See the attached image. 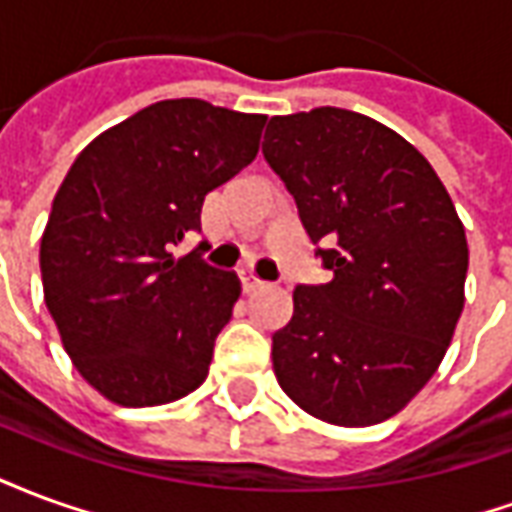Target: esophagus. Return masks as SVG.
Wrapping results in <instances>:
<instances>
[{
  "label": "esophagus",
  "mask_w": 512,
  "mask_h": 512,
  "mask_svg": "<svg viewBox=\"0 0 512 512\" xmlns=\"http://www.w3.org/2000/svg\"><path fill=\"white\" fill-rule=\"evenodd\" d=\"M241 285H244V293H255V290L266 288V282L257 279L255 274H249V271H241Z\"/></svg>",
  "instance_id": "esophagus-1"
}]
</instances>
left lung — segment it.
Wrapping results in <instances>:
<instances>
[{
  "instance_id": "left-lung-1",
  "label": "left lung",
  "mask_w": 512,
  "mask_h": 512,
  "mask_svg": "<svg viewBox=\"0 0 512 512\" xmlns=\"http://www.w3.org/2000/svg\"><path fill=\"white\" fill-rule=\"evenodd\" d=\"M263 156L332 271L293 290V318L271 337L279 386L323 422L378 425L450 348L469 268L461 219L428 158L359 112L271 117Z\"/></svg>"
}]
</instances>
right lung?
Instances as JSON below:
<instances>
[{
  "instance_id": "right-lung-1",
  "label": "right lung",
  "mask_w": 512,
  "mask_h": 512,
  "mask_svg": "<svg viewBox=\"0 0 512 512\" xmlns=\"http://www.w3.org/2000/svg\"><path fill=\"white\" fill-rule=\"evenodd\" d=\"M266 115L200 98L145 106L76 156L40 238L43 299L87 384L126 408L208 378L241 282L175 246L205 194L252 164Z\"/></svg>"
}]
</instances>
